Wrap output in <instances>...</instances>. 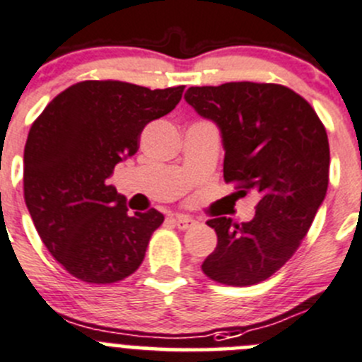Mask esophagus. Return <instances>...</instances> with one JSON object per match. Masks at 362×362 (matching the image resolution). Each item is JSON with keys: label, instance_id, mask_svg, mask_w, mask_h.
I'll return each instance as SVG.
<instances>
[{"label": "esophagus", "instance_id": "esophagus-1", "mask_svg": "<svg viewBox=\"0 0 362 362\" xmlns=\"http://www.w3.org/2000/svg\"><path fill=\"white\" fill-rule=\"evenodd\" d=\"M173 223L178 230H189L191 226H194L196 221L189 216H175Z\"/></svg>", "mask_w": 362, "mask_h": 362}]
</instances>
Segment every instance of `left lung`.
<instances>
[{"label":"left lung","instance_id":"obj_1","mask_svg":"<svg viewBox=\"0 0 362 362\" xmlns=\"http://www.w3.org/2000/svg\"><path fill=\"white\" fill-rule=\"evenodd\" d=\"M185 100L216 122L224 146V182L258 196L249 223L206 221L217 245L202 270L212 281L251 286L278 272L299 249L329 185V139L306 99L283 84L191 86Z\"/></svg>","mask_w":362,"mask_h":362}]
</instances>
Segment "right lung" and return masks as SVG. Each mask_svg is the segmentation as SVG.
I'll list each match as a JSON object with an SVG mask.
<instances>
[{"mask_svg":"<svg viewBox=\"0 0 362 362\" xmlns=\"http://www.w3.org/2000/svg\"><path fill=\"white\" fill-rule=\"evenodd\" d=\"M185 86L150 90L81 81L33 122L24 146V202L47 251L84 283L131 276L163 224L156 209L129 214L107 178L139 148L146 124L175 110Z\"/></svg>","mask_w":362,"mask_h":362,"instance_id":"add662e5","label":"right lung"}]
</instances>
